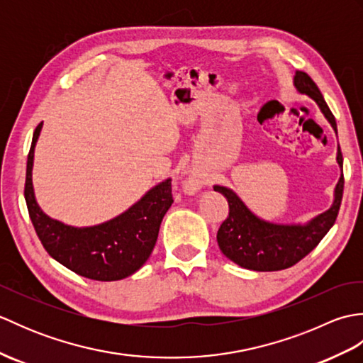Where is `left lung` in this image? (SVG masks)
<instances>
[{
	"label": "left lung",
	"instance_id": "8db88e82",
	"mask_svg": "<svg viewBox=\"0 0 363 363\" xmlns=\"http://www.w3.org/2000/svg\"><path fill=\"white\" fill-rule=\"evenodd\" d=\"M293 86L298 94L307 95L317 103L321 113L337 134L334 115L329 111L325 98L311 76L304 72H296L293 76ZM337 164L342 173L334 190L333 206L307 223L282 225V223L267 221L251 212L233 189L213 186V190L225 196L229 203V217L223 221L217 233L221 252L238 267L254 272H277L298 264L321 242V238L335 223L345 184L340 146L337 150Z\"/></svg>",
	"mask_w": 363,
	"mask_h": 363
}]
</instances>
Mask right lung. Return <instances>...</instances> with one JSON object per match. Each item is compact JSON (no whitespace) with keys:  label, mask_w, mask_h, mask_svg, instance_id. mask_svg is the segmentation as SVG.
Wrapping results in <instances>:
<instances>
[{"label":"right lung","mask_w":363,"mask_h":363,"mask_svg":"<svg viewBox=\"0 0 363 363\" xmlns=\"http://www.w3.org/2000/svg\"><path fill=\"white\" fill-rule=\"evenodd\" d=\"M42 126L35 128L28 154L25 199L43 248L59 264L89 279L120 281L134 274L151 256L162 218L173 204L172 179L159 182L112 220L86 228L65 225L48 217L34 194V150Z\"/></svg>","instance_id":"add662e5"}]
</instances>
